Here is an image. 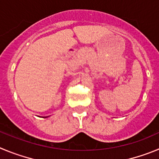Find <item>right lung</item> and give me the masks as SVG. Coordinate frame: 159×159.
<instances>
[{"instance_id": "obj_1", "label": "right lung", "mask_w": 159, "mask_h": 159, "mask_svg": "<svg viewBox=\"0 0 159 159\" xmlns=\"http://www.w3.org/2000/svg\"><path fill=\"white\" fill-rule=\"evenodd\" d=\"M46 117H48V116H46ZM46 117H45V118H46Z\"/></svg>"}]
</instances>
